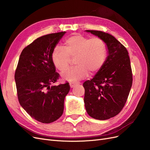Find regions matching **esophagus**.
I'll use <instances>...</instances> for the list:
<instances>
[{"mask_svg": "<svg viewBox=\"0 0 150 150\" xmlns=\"http://www.w3.org/2000/svg\"><path fill=\"white\" fill-rule=\"evenodd\" d=\"M78 83H69V86H70V87H71V88H74V86L76 85V84H78Z\"/></svg>", "mask_w": 150, "mask_h": 150, "instance_id": "1", "label": "esophagus"}]
</instances>
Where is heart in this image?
<instances>
[{"mask_svg":"<svg viewBox=\"0 0 150 150\" xmlns=\"http://www.w3.org/2000/svg\"><path fill=\"white\" fill-rule=\"evenodd\" d=\"M64 50L55 48L52 53V61L57 69L62 72L69 65L70 59L74 58V68L62 74V79L75 83L85 79L100 70L106 61L107 47L105 42L99 38L89 39L76 34L66 39Z\"/></svg>","mask_w":150,"mask_h":150,"instance_id":"b5f03b06","label":"heart"}]
</instances>
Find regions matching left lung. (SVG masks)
Returning <instances> with one entry per match:
<instances>
[{"label":"left lung","instance_id":"left-lung-1","mask_svg":"<svg viewBox=\"0 0 150 150\" xmlns=\"http://www.w3.org/2000/svg\"><path fill=\"white\" fill-rule=\"evenodd\" d=\"M86 32L105 42L108 56L93 78L83 84L84 105L91 117L106 120L120 113L128 99L133 81L129 57L126 47L112 35L99 30Z\"/></svg>","mask_w":150,"mask_h":150}]
</instances>
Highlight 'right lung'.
<instances>
[{
	"label": "right lung",
	"mask_w": 150,
	"mask_h": 150,
	"mask_svg": "<svg viewBox=\"0 0 150 150\" xmlns=\"http://www.w3.org/2000/svg\"><path fill=\"white\" fill-rule=\"evenodd\" d=\"M66 32L41 36L25 47L21 54L15 72L17 96L21 106L42 123H51L62 116L68 83L52 85L59 74L52 53Z\"/></svg>",
	"instance_id": "right-lung-1"
}]
</instances>
